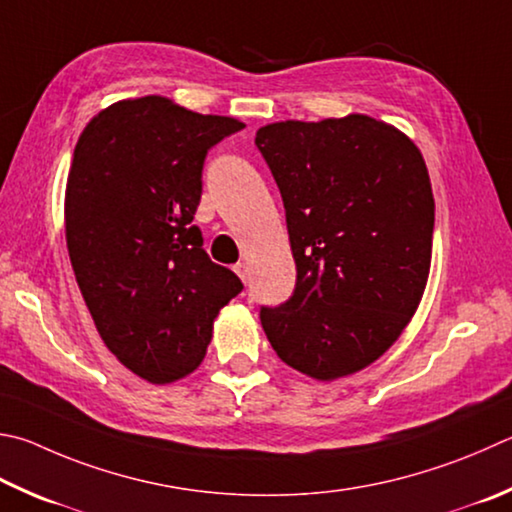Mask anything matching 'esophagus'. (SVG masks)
Masks as SVG:
<instances>
[{
  "mask_svg": "<svg viewBox=\"0 0 512 512\" xmlns=\"http://www.w3.org/2000/svg\"><path fill=\"white\" fill-rule=\"evenodd\" d=\"M232 271H235L241 277V282H244V284L248 282V266L244 262H239V264L232 266Z\"/></svg>",
  "mask_w": 512,
  "mask_h": 512,
  "instance_id": "34e87169",
  "label": "esophagus"
}]
</instances>
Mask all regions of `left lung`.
<instances>
[{"label": "left lung", "instance_id": "8db88e82", "mask_svg": "<svg viewBox=\"0 0 512 512\" xmlns=\"http://www.w3.org/2000/svg\"><path fill=\"white\" fill-rule=\"evenodd\" d=\"M255 145L297 268L293 295L259 311L266 338L306 376L353 374L394 345L425 291L434 197L423 156L362 114L266 125Z\"/></svg>", "mask_w": 512, "mask_h": 512}]
</instances>
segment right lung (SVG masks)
I'll return each mask as SVG.
<instances>
[{
  "label": "right lung",
  "instance_id": "1",
  "mask_svg": "<svg viewBox=\"0 0 512 512\" xmlns=\"http://www.w3.org/2000/svg\"><path fill=\"white\" fill-rule=\"evenodd\" d=\"M244 123L163 96L120 100L80 134L64 197L73 273L114 356L163 385L201 365L212 322L241 293L192 224L208 152Z\"/></svg>",
  "mask_w": 512,
  "mask_h": 512
}]
</instances>
